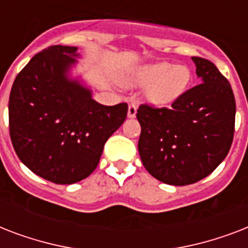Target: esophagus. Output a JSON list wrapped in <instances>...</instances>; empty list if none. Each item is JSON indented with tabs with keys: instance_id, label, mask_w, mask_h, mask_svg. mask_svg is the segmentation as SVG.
Here are the masks:
<instances>
[{
	"instance_id": "1",
	"label": "esophagus",
	"mask_w": 248,
	"mask_h": 248,
	"mask_svg": "<svg viewBox=\"0 0 248 248\" xmlns=\"http://www.w3.org/2000/svg\"><path fill=\"white\" fill-rule=\"evenodd\" d=\"M136 110H138V105H136L135 103H131V104L128 105V112H127L128 118H135Z\"/></svg>"
}]
</instances>
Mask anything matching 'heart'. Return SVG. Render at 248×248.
<instances>
[{
  "instance_id": "obj_1",
  "label": "heart",
  "mask_w": 248,
  "mask_h": 248,
  "mask_svg": "<svg viewBox=\"0 0 248 248\" xmlns=\"http://www.w3.org/2000/svg\"><path fill=\"white\" fill-rule=\"evenodd\" d=\"M128 86H148L145 99L155 105L170 104L186 91L192 81V73L185 65L158 62L136 68L124 77Z\"/></svg>"
}]
</instances>
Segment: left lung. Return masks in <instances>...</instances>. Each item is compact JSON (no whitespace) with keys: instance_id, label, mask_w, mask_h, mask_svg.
<instances>
[{"instance_id":"1","label":"left lung","mask_w":248,"mask_h":248,"mask_svg":"<svg viewBox=\"0 0 248 248\" xmlns=\"http://www.w3.org/2000/svg\"><path fill=\"white\" fill-rule=\"evenodd\" d=\"M200 85L185 91L171 108L140 105V158L165 184H193L223 162L234 135L235 100L231 83L203 58L193 56Z\"/></svg>"}]
</instances>
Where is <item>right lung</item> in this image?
<instances>
[{"label":"right lung","instance_id":"1","mask_svg":"<svg viewBox=\"0 0 248 248\" xmlns=\"http://www.w3.org/2000/svg\"><path fill=\"white\" fill-rule=\"evenodd\" d=\"M78 48L56 45L38 52L11 87L10 138L32 172L55 184H73L97 167L105 141L127 116V104L108 107L72 69Z\"/></svg>","mask_w":248,"mask_h":248}]
</instances>
